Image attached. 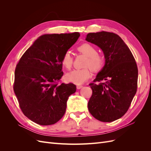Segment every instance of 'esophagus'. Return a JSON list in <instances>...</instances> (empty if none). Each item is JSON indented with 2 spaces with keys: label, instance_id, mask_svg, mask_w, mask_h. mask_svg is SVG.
<instances>
[{
  "label": "esophagus",
  "instance_id": "esophagus-1",
  "mask_svg": "<svg viewBox=\"0 0 151 151\" xmlns=\"http://www.w3.org/2000/svg\"><path fill=\"white\" fill-rule=\"evenodd\" d=\"M83 86H81V85L79 86V85H78V86H77V89H81L82 88H83Z\"/></svg>",
  "mask_w": 151,
  "mask_h": 151
}]
</instances>
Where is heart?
<instances>
[{"instance_id":"heart-1","label":"heart","mask_w":151,"mask_h":151,"mask_svg":"<svg viewBox=\"0 0 151 151\" xmlns=\"http://www.w3.org/2000/svg\"><path fill=\"white\" fill-rule=\"evenodd\" d=\"M79 53L87 57L84 63L85 68L76 69L68 73L65 79L68 82L76 84H81L88 81L91 76L93 71L97 72L101 70L105 65L104 57L98 53L97 49L89 43H84L77 48ZM62 66L67 70H70L74 63V58L69 52H66L63 55L61 60Z\"/></svg>"}]
</instances>
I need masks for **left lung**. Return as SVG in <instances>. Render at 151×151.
<instances>
[{"label":"left lung","instance_id":"8db88e82","mask_svg":"<svg viewBox=\"0 0 151 151\" xmlns=\"http://www.w3.org/2000/svg\"><path fill=\"white\" fill-rule=\"evenodd\" d=\"M86 40L102 49L106 60L103 69L89 84L93 93L88 109L99 121H115L127 113L137 92V65L118 35L106 31L90 33Z\"/></svg>","mask_w":151,"mask_h":151}]
</instances>
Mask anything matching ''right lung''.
<instances>
[{
	"label": "right lung",
	"mask_w": 151,
	"mask_h": 151,
	"mask_svg": "<svg viewBox=\"0 0 151 151\" xmlns=\"http://www.w3.org/2000/svg\"><path fill=\"white\" fill-rule=\"evenodd\" d=\"M79 33L41 36L17 63L13 89L24 115L41 125H53L64 115L69 96L76 86L58 82L63 75V55Z\"/></svg>",
	"instance_id": "right-lung-1"
}]
</instances>
